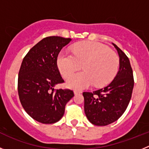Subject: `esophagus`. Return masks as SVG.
Listing matches in <instances>:
<instances>
[{
	"label": "esophagus",
	"mask_w": 149,
	"mask_h": 149,
	"mask_svg": "<svg viewBox=\"0 0 149 149\" xmlns=\"http://www.w3.org/2000/svg\"><path fill=\"white\" fill-rule=\"evenodd\" d=\"M74 95H77V94H80V93H81V92L78 90H74Z\"/></svg>",
	"instance_id": "34e87169"
}]
</instances>
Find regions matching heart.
<instances>
[{
	"instance_id": "b5f03b06",
	"label": "heart",
	"mask_w": 149,
	"mask_h": 149,
	"mask_svg": "<svg viewBox=\"0 0 149 149\" xmlns=\"http://www.w3.org/2000/svg\"><path fill=\"white\" fill-rule=\"evenodd\" d=\"M72 54L60 52L57 65L62 75L68 77L81 67L84 70L69 77L67 84L82 89L94 84L103 86L113 80L119 68V57L107 46L95 42H83L73 46Z\"/></svg>"
}]
</instances>
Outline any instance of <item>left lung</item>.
Instances as JSON below:
<instances>
[{"label":"left lung","mask_w":149,"mask_h":149,"mask_svg":"<svg viewBox=\"0 0 149 149\" xmlns=\"http://www.w3.org/2000/svg\"><path fill=\"white\" fill-rule=\"evenodd\" d=\"M119 56V70L109 85L102 89L84 92V111L95 125L105 126L122 116L131 98L134 85L130 60L123 51L113 44Z\"/></svg>","instance_id":"obj_1"}]
</instances>
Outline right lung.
Here are the masks:
<instances>
[{
	"label": "right lung",
	"instance_id": "obj_1",
	"mask_svg": "<svg viewBox=\"0 0 149 149\" xmlns=\"http://www.w3.org/2000/svg\"><path fill=\"white\" fill-rule=\"evenodd\" d=\"M70 38L48 36L39 42L24 57L18 72L19 99L27 113L37 122L53 124L64 115L74 96L69 89H55L64 80L57 67V56Z\"/></svg>",
	"mask_w": 149,
	"mask_h": 149
}]
</instances>
